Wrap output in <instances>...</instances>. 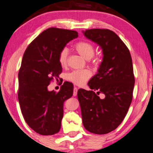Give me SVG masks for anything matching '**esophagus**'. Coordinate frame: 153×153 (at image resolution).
Wrapping results in <instances>:
<instances>
[{
  "mask_svg": "<svg viewBox=\"0 0 153 153\" xmlns=\"http://www.w3.org/2000/svg\"><path fill=\"white\" fill-rule=\"evenodd\" d=\"M77 91H78V88H76V87H74V96H76L77 95Z\"/></svg>",
  "mask_w": 153,
  "mask_h": 153,
  "instance_id": "34e87169",
  "label": "esophagus"
}]
</instances>
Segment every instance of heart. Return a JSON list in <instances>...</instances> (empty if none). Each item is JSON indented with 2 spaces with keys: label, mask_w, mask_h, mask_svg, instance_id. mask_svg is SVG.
I'll return each instance as SVG.
<instances>
[{
  "label": "heart",
  "mask_w": 153,
  "mask_h": 153,
  "mask_svg": "<svg viewBox=\"0 0 153 153\" xmlns=\"http://www.w3.org/2000/svg\"><path fill=\"white\" fill-rule=\"evenodd\" d=\"M74 49L81 56L87 60H89L94 56V46L86 41H81V42H77L74 45ZM67 55H68V52H67L66 49H63L59 52L58 62L62 67L66 65ZM90 76H91V74L90 71L87 69L75 70L65 75V79L68 81L71 82L77 85H82L89 79Z\"/></svg>",
  "instance_id": "heart-1"
}]
</instances>
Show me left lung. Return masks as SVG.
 Listing matches in <instances>:
<instances>
[{
  "mask_svg": "<svg viewBox=\"0 0 153 153\" xmlns=\"http://www.w3.org/2000/svg\"><path fill=\"white\" fill-rule=\"evenodd\" d=\"M88 39L99 44L103 61L98 72L88 82L90 89L77 93L85 128L96 134H106L123 122L133 98L134 79L132 58L128 48L109 29L84 31ZM105 94L104 99L98 96Z\"/></svg>",
  "mask_w": 153,
  "mask_h": 153,
  "instance_id": "1",
  "label": "left lung"
}]
</instances>
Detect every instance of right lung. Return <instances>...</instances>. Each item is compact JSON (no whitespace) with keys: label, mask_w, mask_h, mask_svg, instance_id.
<instances>
[{"label":"right lung","mask_w":153,"mask_h":153,"mask_svg":"<svg viewBox=\"0 0 153 153\" xmlns=\"http://www.w3.org/2000/svg\"><path fill=\"white\" fill-rule=\"evenodd\" d=\"M77 36L76 30L50 27L25 51L18 74V100L25 122L42 135H52L60 131L64 102L73 96L71 82H65L59 92L48 91L47 87L55 78L58 80L62 72L59 52Z\"/></svg>","instance_id":"1"}]
</instances>
